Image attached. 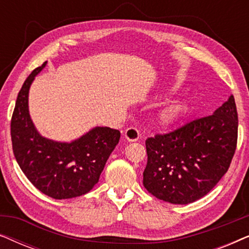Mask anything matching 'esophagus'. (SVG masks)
<instances>
[{
  "instance_id": "1",
  "label": "esophagus",
  "mask_w": 249,
  "mask_h": 249,
  "mask_svg": "<svg viewBox=\"0 0 249 249\" xmlns=\"http://www.w3.org/2000/svg\"><path fill=\"white\" fill-rule=\"evenodd\" d=\"M139 136H141V134H139V130L135 127H130V128L125 129V131H124V138L127 139L128 142H137L139 139Z\"/></svg>"
}]
</instances>
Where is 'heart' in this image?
<instances>
[{"label": "heart", "instance_id": "b5f03b06", "mask_svg": "<svg viewBox=\"0 0 249 249\" xmlns=\"http://www.w3.org/2000/svg\"><path fill=\"white\" fill-rule=\"evenodd\" d=\"M186 111V105L183 102L175 101L170 102V103L165 104L161 110L159 111L158 117V124L163 127H170V125L176 124Z\"/></svg>", "mask_w": 249, "mask_h": 249}]
</instances>
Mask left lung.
<instances>
[{
  "label": "left lung",
  "mask_w": 249,
  "mask_h": 249,
  "mask_svg": "<svg viewBox=\"0 0 249 249\" xmlns=\"http://www.w3.org/2000/svg\"><path fill=\"white\" fill-rule=\"evenodd\" d=\"M237 137L238 114L231 95L209 117L146 139L144 187L156 198L171 204L202 198L229 169Z\"/></svg>",
  "instance_id": "8db88e82"
}]
</instances>
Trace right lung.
Listing matches in <instances>:
<instances>
[{
    "instance_id": "1",
    "label": "right lung",
    "mask_w": 249,
    "mask_h": 249,
    "mask_svg": "<svg viewBox=\"0 0 249 249\" xmlns=\"http://www.w3.org/2000/svg\"><path fill=\"white\" fill-rule=\"evenodd\" d=\"M46 63L29 74L17 97L11 119L13 154L39 192L55 199L73 198L85 195L98 182L108 156L118 145L120 131L95 127L70 142L43 137L30 119L28 94Z\"/></svg>"
}]
</instances>
